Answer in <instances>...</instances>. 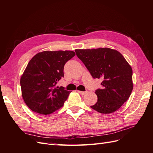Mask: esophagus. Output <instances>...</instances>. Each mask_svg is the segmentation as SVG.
Wrapping results in <instances>:
<instances>
[{"mask_svg":"<svg viewBox=\"0 0 153 153\" xmlns=\"http://www.w3.org/2000/svg\"><path fill=\"white\" fill-rule=\"evenodd\" d=\"M78 92H79L81 95H85L86 93H87V92H83V91H78Z\"/></svg>","mask_w":153,"mask_h":153,"instance_id":"obj_1","label":"esophagus"}]
</instances>
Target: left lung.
Listing matches in <instances>:
<instances>
[{"label":"left lung","instance_id":"left-lung-1","mask_svg":"<svg viewBox=\"0 0 153 153\" xmlns=\"http://www.w3.org/2000/svg\"><path fill=\"white\" fill-rule=\"evenodd\" d=\"M75 52L94 79H103L102 88L95 91L97 103L91 108L102 114L116 111L132 92L131 66L119 52L108 48L79 49Z\"/></svg>","mask_w":153,"mask_h":153}]
</instances>
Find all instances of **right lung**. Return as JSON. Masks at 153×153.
I'll return each mask as SVG.
<instances>
[{"label": "right lung", "mask_w": 153, "mask_h": 153, "mask_svg": "<svg viewBox=\"0 0 153 153\" xmlns=\"http://www.w3.org/2000/svg\"><path fill=\"white\" fill-rule=\"evenodd\" d=\"M73 51H45L30 61L21 78L22 98L32 111L48 115L63 106L70 93L56 87L64 77V66L75 56Z\"/></svg>", "instance_id": "1"}]
</instances>
